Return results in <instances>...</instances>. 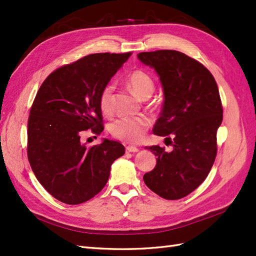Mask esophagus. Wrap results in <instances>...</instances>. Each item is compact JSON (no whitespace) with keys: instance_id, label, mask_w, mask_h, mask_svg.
Here are the masks:
<instances>
[{"instance_id":"1","label":"esophagus","mask_w":256,"mask_h":256,"mask_svg":"<svg viewBox=\"0 0 256 256\" xmlns=\"http://www.w3.org/2000/svg\"><path fill=\"white\" fill-rule=\"evenodd\" d=\"M125 150H126V153H136V152H138V148H135V146H126Z\"/></svg>"}]
</instances>
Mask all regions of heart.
Wrapping results in <instances>:
<instances>
[{"instance_id":"b5f03b06","label":"heart","mask_w":256,"mask_h":256,"mask_svg":"<svg viewBox=\"0 0 256 256\" xmlns=\"http://www.w3.org/2000/svg\"><path fill=\"white\" fill-rule=\"evenodd\" d=\"M126 84L135 94L142 100H146L155 90V81L153 77L145 70L136 69L128 76ZM114 86L106 84L100 91L99 106L103 114L108 116L113 111ZM150 126V120L148 116L138 118H118L110 124L108 131L113 138L122 142L136 144L144 138L146 131Z\"/></svg>"}]
</instances>
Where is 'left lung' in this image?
Masks as SVG:
<instances>
[{
    "label": "left lung",
    "instance_id": "obj_1",
    "mask_svg": "<svg viewBox=\"0 0 256 256\" xmlns=\"http://www.w3.org/2000/svg\"><path fill=\"white\" fill-rule=\"evenodd\" d=\"M138 58L160 76L165 100L153 132L172 145V152L148 148L157 158L144 182L162 198L180 199L204 182L216 160L224 118L218 86L202 64L180 52H145Z\"/></svg>",
    "mask_w": 256,
    "mask_h": 256
}]
</instances>
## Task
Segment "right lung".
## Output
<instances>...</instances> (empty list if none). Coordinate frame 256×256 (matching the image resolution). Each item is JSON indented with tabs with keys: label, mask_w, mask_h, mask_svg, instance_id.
<instances>
[{
	"label": "right lung",
	"mask_w": 256,
	"mask_h": 256,
	"mask_svg": "<svg viewBox=\"0 0 256 256\" xmlns=\"http://www.w3.org/2000/svg\"><path fill=\"white\" fill-rule=\"evenodd\" d=\"M131 55L91 54L56 69L37 92L27 123V157L37 180L64 204H79L99 194L112 162L125 153L116 140L88 148L80 138L86 130L103 131L100 91Z\"/></svg>",
	"instance_id": "right-lung-1"
}]
</instances>
